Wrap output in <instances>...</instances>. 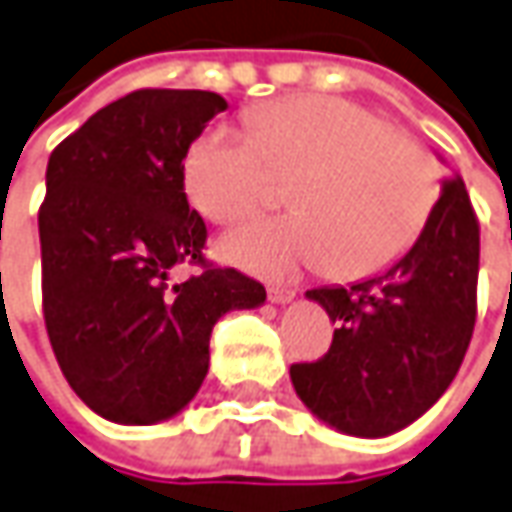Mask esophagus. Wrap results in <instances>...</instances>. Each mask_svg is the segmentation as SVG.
Instances as JSON below:
<instances>
[{
	"label": "esophagus",
	"instance_id": "34e87169",
	"mask_svg": "<svg viewBox=\"0 0 512 512\" xmlns=\"http://www.w3.org/2000/svg\"><path fill=\"white\" fill-rule=\"evenodd\" d=\"M297 297V291L294 288H285V285H269V300L277 302V305H285V302H291Z\"/></svg>",
	"mask_w": 512,
	"mask_h": 512
}]
</instances>
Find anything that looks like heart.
<instances>
[{
	"instance_id": "obj_1",
	"label": "heart",
	"mask_w": 512,
	"mask_h": 512,
	"mask_svg": "<svg viewBox=\"0 0 512 512\" xmlns=\"http://www.w3.org/2000/svg\"><path fill=\"white\" fill-rule=\"evenodd\" d=\"M246 131L215 125L187 154V190L218 224H235L274 196V173L291 176L297 212L235 229L224 255L243 269L283 277L327 266L358 280L401 260L440 193L431 154L353 100L294 95L257 106Z\"/></svg>"
}]
</instances>
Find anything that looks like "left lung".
<instances>
[{"label":"left lung","instance_id":"obj_1","mask_svg":"<svg viewBox=\"0 0 512 512\" xmlns=\"http://www.w3.org/2000/svg\"><path fill=\"white\" fill-rule=\"evenodd\" d=\"M479 221L462 179L443 184L426 227L384 274L311 288L336 322L330 350L291 364L302 403L333 429L387 437L454 381L476 325Z\"/></svg>","mask_w":512,"mask_h":512}]
</instances>
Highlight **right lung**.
I'll use <instances>...</instances> for the list:
<instances>
[{
	"label": "right lung",
	"mask_w": 512,
	"mask_h": 512,
	"mask_svg": "<svg viewBox=\"0 0 512 512\" xmlns=\"http://www.w3.org/2000/svg\"><path fill=\"white\" fill-rule=\"evenodd\" d=\"M227 100L137 89L50 154L38 207L41 305L58 367L97 415L148 426L193 401L210 333L266 288L204 257L207 224L184 193V156ZM202 269L182 284L172 269Z\"/></svg>",
	"instance_id": "add662e5"
}]
</instances>
